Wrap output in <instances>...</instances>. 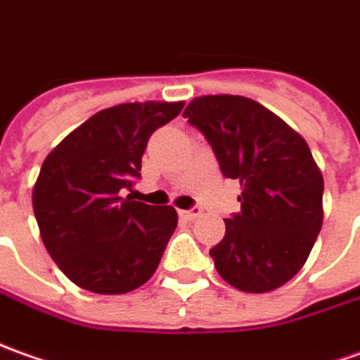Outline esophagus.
Instances as JSON below:
<instances>
[{
	"mask_svg": "<svg viewBox=\"0 0 360 360\" xmlns=\"http://www.w3.org/2000/svg\"><path fill=\"white\" fill-rule=\"evenodd\" d=\"M179 214L185 221H195L197 217H200V209H191V211H179Z\"/></svg>",
	"mask_w": 360,
	"mask_h": 360,
	"instance_id": "esophagus-1",
	"label": "esophagus"
}]
</instances>
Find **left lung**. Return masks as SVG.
<instances>
[{"label":"left lung","mask_w":360,"mask_h":360,"mask_svg":"<svg viewBox=\"0 0 360 360\" xmlns=\"http://www.w3.org/2000/svg\"><path fill=\"white\" fill-rule=\"evenodd\" d=\"M240 181L242 211L211 254L224 282L246 293L282 288L303 268L323 224V175L307 141L256 100L197 96L183 112Z\"/></svg>","instance_id":"8db88e82"}]
</instances>
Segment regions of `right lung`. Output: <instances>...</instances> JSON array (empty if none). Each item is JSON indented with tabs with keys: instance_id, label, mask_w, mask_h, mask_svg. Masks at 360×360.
<instances>
[{
	"instance_id": "right-lung-1",
	"label": "right lung",
	"mask_w": 360,
	"mask_h": 360,
	"mask_svg": "<svg viewBox=\"0 0 360 360\" xmlns=\"http://www.w3.org/2000/svg\"><path fill=\"white\" fill-rule=\"evenodd\" d=\"M183 106L149 100L100 110L43 161L33 212L46 252L78 288L128 293L158 270L177 211L120 195L139 177L149 136Z\"/></svg>"
}]
</instances>
